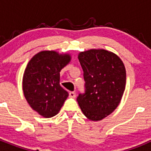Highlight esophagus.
Returning a JSON list of instances; mask_svg holds the SVG:
<instances>
[{"mask_svg":"<svg viewBox=\"0 0 151 151\" xmlns=\"http://www.w3.org/2000/svg\"><path fill=\"white\" fill-rule=\"evenodd\" d=\"M69 97H72V98H75V97H76V94L75 92L71 91L69 93Z\"/></svg>","mask_w":151,"mask_h":151,"instance_id":"esophagus-1","label":"esophagus"}]
</instances>
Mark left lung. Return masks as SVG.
Listing matches in <instances>:
<instances>
[{
	"label": "left lung",
	"instance_id": "obj_1",
	"mask_svg": "<svg viewBox=\"0 0 151 151\" xmlns=\"http://www.w3.org/2000/svg\"><path fill=\"white\" fill-rule=\"evenodd\" d=\"M78 58L85 84L77 101L88 119L101 120L120 103L126 82L125 66L118 56L104 49L80 52Z\"/></svg>",
	"mask_w": 151,
	"mask_h": 151
}]
</instances>
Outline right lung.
Returning <instances> with one entry per match:
<instances>
[{"label": "right lung", "mask_w": 151, "mask_h": 151, "mask_svg": "<svg viewBox=\"0 0 151 151\" xmlns=\"http://www.w3.org/2000/svg\"><path fill=\"white\" fill-rule=\"evenodd\" d=\"M71 60L68 54L44 50L30 60L24 72V96L35 111L45 118L59 113L69 96L60 85V72Z\"/></svg>", "instance_id": "right-lung-1"}]
</instances>
